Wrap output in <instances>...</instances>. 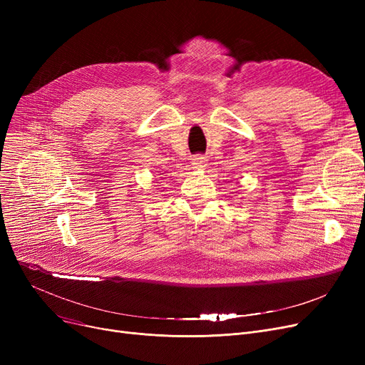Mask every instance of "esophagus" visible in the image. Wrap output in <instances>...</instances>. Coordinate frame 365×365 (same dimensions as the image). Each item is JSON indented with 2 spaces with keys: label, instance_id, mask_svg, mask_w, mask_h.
<instances>
[{
  "label": "esophagus",
  "instance_id": "1",
  "mask_svg": "<svg viewBox=\"0 0 365 365\" xmlns=\"http://www.w3.org/2000/svg\"><path fill=\"white\" fill-rule=\"evenodd\" d=\"M192 165L194 168H204L205 167V158L204 157H194L192 158Z\"/></svg>",
  "mask_w": 365,
  "mask_h": 365
}]
</instances>
